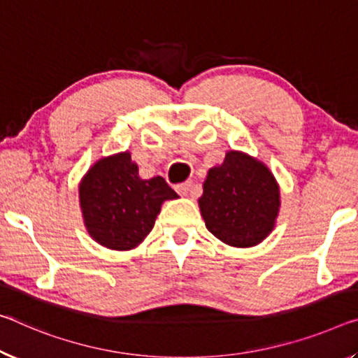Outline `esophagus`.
Here are the masks:
<instances>
[{"mask_svg":"<svg viewBox=\"0 0 358 358\" xmlns=\"http://www.w3.org/2000/svg\"><path fill=\"white\" fill-rule=\"evenodd\" d=\"M175 189H177L178 194L181 196H189L192 194V183L191 181H185V183H180L175 186Z\"/></svg>","mask_w":358,"mask_h":358,"instance_id":"1","label":"esophagus"}]
</instances>
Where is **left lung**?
Instances as JSON below:
<instances>
[{
  "mask_svg": "<svg viewBox=\"0 0 358 358\" xmlns=\"http://www.w3.org/2000/svg\"><path fill=\"white\" fill-rule=\"evenodd\" d=\"M280 207L279 185L252 156L228 151L208 170L199 208L207 229L231 247L258 245L274 229Z\"/></svg>",
  "mask_w": 358,
  "mask_h": 358,
  "instance_id": "left-lung-1",
  "label": "left lung"
}]
</instances>
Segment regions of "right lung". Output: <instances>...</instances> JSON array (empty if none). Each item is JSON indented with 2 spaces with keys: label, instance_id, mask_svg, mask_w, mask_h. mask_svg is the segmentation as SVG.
I'll return each instance as SVG.
<instances>
[{
  "label": "right lung",
  "instance_id": "add662e5",
  "mask_svg": "<svg viewBox=\"0 0 358 358\" xmlns=\"http://www.w3.org/2000/svg\"><path fill=\"white\" fill-rule=\"evenodd\" d=\"M177 197L162 177L141 180L129 151L101 157L79 183V203L90 237L119 252L138 247L164 201Z\"/></svg>",
  "mask_w": 358,
  "mask_h": 358
}]
</instances>
